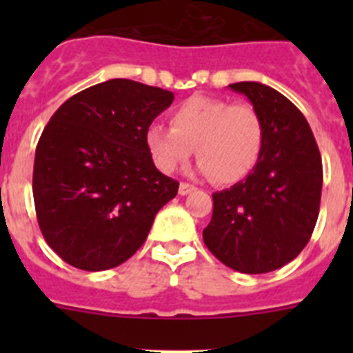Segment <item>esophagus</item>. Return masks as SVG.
I'll return each instance as SVG.
<instances>
[{
	"instance_id": "esophagus-1",
	"label": "esophagus",
	"mask_w": 353,
	"mask_h": 353,
	"mask_svg": "<svg viewBox=\"0 0 353 353\" xmlns=\"http://www.w3.org/2000/svg\"><path fill=\"white\" fill-rule=\"evenodd\" d=\"M192 191H196V187L192 185V183H185V182H182V183H180V187H179V192H180V196H187V194H191Z\"/></svg>"
}]
</instances>
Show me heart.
I'll list each match as a JSON object with an SVG mask.
<instances>
[{
    "mask_svg": "<svg viewBox=\"0 0 353 353\" xmlns=\"http://www.w3.org/2000/svg\"><path fill=\"white\" fill-rule=\"evenodd\" d=\"M265 143L263 118L249 104L196 95L171 113V127L152 123L146 145L164 173L183 166L196 152L198 170L217 183H235L260 161Z\"/></svg>",
    "mask_w": 353,
    "mask_h": 353,
    "instance_id": "heart-1",
    "label": "heart"
}]
</instances>
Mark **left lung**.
<instances>
[{
  "mask_svg": "<svg viewBox=\"0 0 353 353\" xmlns=\"http://www.w3.org/2000/svg\"><path fill=\"white\" fill-rule=\"evenodd\" d=\"M228 88L248 97L261 114L265 143L244 180L212 194L203 240L230 269L272 272L310 242L322 198V157L307 120L283 93L256 81Z\"/></svg>",
  "mask_w": 353,
  "mask_h": 353,
  "instance_id": "1",
  "label": "left lung"
}]
</instances>
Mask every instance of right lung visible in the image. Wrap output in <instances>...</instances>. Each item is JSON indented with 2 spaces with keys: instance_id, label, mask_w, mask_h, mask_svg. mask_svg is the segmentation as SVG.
I'll return each mask as SVG.
<instances>
[{
  "instance_id": "1",
  "label": "right lung",
  "mask_w": 353,
  "mask_h": 353,
  "mask_svg": "<svg viewBox=\"0 0 353 353\" xmlns=\"http://www.w3.org/2000/svg\"><path fill=\"white\" fill-rule=\"evenodd\" d=\"M168 90L109 79L70 97L35 152L33 199L49 248L68 265L99 272L143 245L179 182L155 168L146 129L168 109Z\"/></svg>"
}]
</instances>
